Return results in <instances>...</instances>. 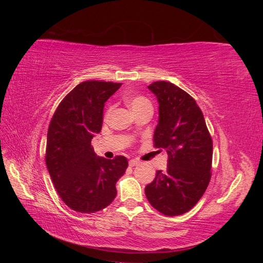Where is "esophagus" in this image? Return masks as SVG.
<instances>
[{"label":"esophagus","mask_w":263,"mask_h":263,"mask_svg":"<svg viewBox=\"0 0 263 263\" xmlns=\"http://www.w3.org/2000/svg\"><path fill=\"white\" fill-rule=\"evenodd\" d=\"M140 163L139 160H137V159H132V160H129V166H135V165H138Z\"/></svg>","instance_id":"34e87169"}]
</instances>
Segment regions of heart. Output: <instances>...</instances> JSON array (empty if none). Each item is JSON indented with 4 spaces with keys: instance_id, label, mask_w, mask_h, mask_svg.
Wrapping results in <instances>:
<instances>
[{
    "instance_id": "b5f03b06",
    "label": "heart",
    "mask_w": 263,
    "mask_h": 263,
    "mask_svg": "<svg viewBox=\"0 0 263 263\" xmlns=\"http://www.w3.org/2000/svg\"><path fill=\"white\" fill-rule=\"evenodd\" d=\"M127 103H128V105L130 106L133 112H135V110H138V109H140L142 107L151 106L150 105V102L147 99L142 98V97H130V98L127 99ZM109 113H110V108L107 109L105 116L107 117L109 115Z\"/></svg>"
}]
</instances>
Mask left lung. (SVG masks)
<instances>
[{"label": "left lung", "instance_id": "left-lung-1", "mask_svg": "<svg viewBox=\"0 0 263 263\" xmlns=\"http://www.w3.org/2000/svg\"><path fill=\"white\" fill-rule=\"evenodd\" d=\"M159 104L155 147L169 155L168 168L158 170L145 187L149 203L166 216L189 212L202 197L211 180L213 141L195 100L173 83L148 85Z\"/></svg>", "mask_w": 263, "mask_h": 263}]
</instances>
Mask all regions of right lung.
Listing matches in <instances>:
<instances>
[{"instance_id": "add662e5", "label": "right lung", "mask_w": 263, "mask_h": 263, "mask_svg": "<svg viewBox=\"0 0 263 263\" xmlns=\"http://www.w3.org/2000/svg\"><path fill=\"white\" fill-rule=\"evenodd\" d=\"M122 83L84 81L61 101L47 134L46 164L61 200L79 213L105 209L128 161L97 156L91 140L102 129L105 102Z\"/></svg>"}]
</instances>
